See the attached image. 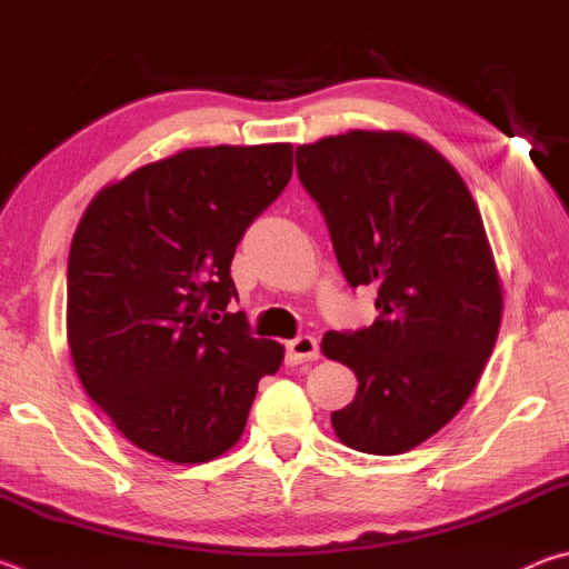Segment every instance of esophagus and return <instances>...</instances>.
Here are the masks:
<instances>
[{"instance_id":"34e87169","label":"esophagus","mask_w":569,"mask_h":569,"mask_svg":"<svg viewBox=\"0 0 569 569\" xmlns=\"http://www.w3.org/2000/svg\"><path fill=\"white\" fill-rule=\"evenodd\" d=\"M288 363H306L319 359V341L313 336H298V339L286 343Z\"/></svg>"}]
</instances>
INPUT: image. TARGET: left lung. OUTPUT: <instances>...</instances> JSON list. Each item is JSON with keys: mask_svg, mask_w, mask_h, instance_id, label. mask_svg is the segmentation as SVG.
Returning a JSON list of instances; mask_svg holds the SVG:
<instances>
[{"mask_svg": "<svg viewBox=\"0 0 569 569\" xmlns=\"http://www.w3.org/2000/svg\"><path fill=\"white\" fill-rule=\"evenodd\" d=\"M351 288L377 286L369 329L329 331L326 359L353 369L331 413L366 455H403L457 417L492 356L502 281L479 208L447 158L407 132L349 130L296 148Z\"/></svg>", "mask_w": 569, "mask_h": 569, "instance_id": "left-lung-1", "label": "left lung"}]
</instances>
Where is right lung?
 Masks as SVG:
<instances>
[{
	"label": "right lung",
	"mask_w": 569,
	"mask_h": 569,
	"mask_svg": "<svg viewBox=\"0 0 569 569\" xmlns=\"http://www.w3.org/2000/svg\"><path fill=\"white\" fill-rule=\"evenodd\" d=\"M293 148L180 150L104 186L67 261V341L77 377L134 447L210 461L243 435L258 381L283 346L228 313L230 261L281 196Z\"/></svg>",
	"instance_id": "add662e5"
}]
</instances>
